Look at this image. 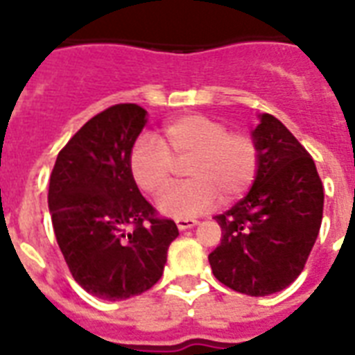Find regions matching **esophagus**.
<instances>
[{
  "label": "esophagus",
  "mask_w": 355,
  "mask_h": 355,
  "mask_svg": "<svg viewBox=\"0 0 355 355\" xmlns=\"http://www.w3.org/2000/svg\"><path fill=\"white\" fill-rule=\"evenodd\" d=\"M197 225L195 219H177L178 230H188V228H193Z\"/></svg>",
  "instance_id": "obj_1"
}]
</instances>
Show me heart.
<instances>
[{"instance_id":"b5f03b06","label":"heart","mask_w":355,"mask_h":355,"mask_svg":"<svg viewBox=\"0 0 355 355\" xmlns=\"http://www.w3.org/2000/svg\"><path fill=\"white\" fill-rule=\"evenodd\" d=\"M186 164V182L162 195L158 208L175 219H191L221 200L239 199L258 177L259 147L247 132L202 114H188L162 128V141L139 136L128 150V169L138 188L162 193L171 184L175 160Z\"/></svg>"}]
</instances>
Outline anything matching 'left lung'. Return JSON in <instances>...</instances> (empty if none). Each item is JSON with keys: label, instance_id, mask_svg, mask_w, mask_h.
I'll return each mask as SVG.
<instances>
[{"label": "left lung", "instance_id": "obj_1", "mask_svg": "<svg viewBox=\"0 0 355 355\" xmlns=\"http://www.w3.org/2000/svg\"><path fill=\"white\" fill-rule=\"evenodd\" d=\"M252 138L258 177L236 206L216 216L223 236L208 259L221 284L265 297L302 272L322 223L324 188L311 155L280 119L261 114Z\"/></svg>", "mask_w": 355, "mask_h": 355}]
</instances>
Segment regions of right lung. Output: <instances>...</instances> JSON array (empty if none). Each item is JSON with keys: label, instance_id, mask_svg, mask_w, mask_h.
<instances>
[{"label": "right lung", "instance_id": "obj_1", "mask_svg": "<svg viewBox=\"0 0 355 355\" xmlns=\"http://www.w3.org/2000/svg\"><path fill=\"white\" fill-rule=\"evenodd\" d=\"M134 103L103 110L58 153L49 211L69 272L103 300L141 295L160 280L175 221L158 217L128 169V150L147 123Z\"/></svg>", "mask_w": 355, "mask_h": 355}]
</instances>
